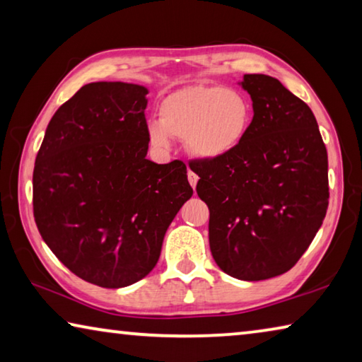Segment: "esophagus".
<instances>
[{
    "mask_svg": "<svg viewBox=\"0 0 362 362\" xmlns=\"http://www.w3.org/2000/svg\"><path fill=\"white\" fill-rule=\"evenodd\" d=\"M188 182L193 188L196 187V183H198V175H196L193 170H188Z\"/></svg>",
    "mask_w": 362,
    "mask_h": 362,
    "instance_id": "esophagus-1",
    "label": "esophagus"
}]
</instances>
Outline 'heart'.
<instances>
[{
    "label": "heart",
    "mask_w": 362,
    "mask_h": 362,
    "mask_svg": "<svg viewBox=\"0 0 362 362\" xmlns=\"http://www.w3.org/2000/svg\"><path fill=\"white\" fill-rule=\"evenodd\" d=\"M252 118V103L241 90L223 86H188L159 103L158 122L148 124V140L159 151L170 148V137L185 140L193 156L212 161L240 148Z\"/></svg>",
    "instance_id": "obj_1"
}]
</instances>
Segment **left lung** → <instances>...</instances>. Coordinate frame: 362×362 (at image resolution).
<instances>
[{
    "label": "left lung",
    "mask_w": 362,
    "mask_h": 362,
    "mask_svg": "<svg viewBox=\"0 0 362 362\" xmlns=\"http://www.w3.org/2000/svg\"><path fill=\"white\" fill-rule=\"evenodd\" d=\"M254 118L220 159H196V192L209 207L214 260L233 278L262 281L296 265L329 204L327 151L313 112L276 78L244 75Z\"/></svg>",
    "instance_id": "8db88e82"
}]
</instances>
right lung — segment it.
I'll return each instance as SVG.
<instances>
[{
    "instance_id": "add662e5",
    "label": "right lung",
    "mask_w": 362,
    "mask_h": 362,
    "mask_svg": "<svg viewBox=\"0 0 362 362\" xmlns=\"http://www.w3.org/2000/svg\"><path fill=\"white\" fill-rule=\"evenodd\" d=\"M144 86L89 83L49 121L33 170L42 240L78 278L118 289L145 278L193 188L179 159H146Z\"/></svg>"
}]
</instances>
